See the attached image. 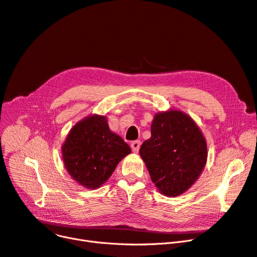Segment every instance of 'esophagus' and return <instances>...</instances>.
<instances>
[{"mask_svg": "<svg viewBox=\"0 0 257 257\" xmlns=\"http://www.w3.org/2000/svg\"><path fill=\"white\" fill-rule=\"evenodd\" d=\"M140 147H141V142L140 141H133L131 143V149H132V151L135 152V153L139 152Z\"/></svg>", "mask_w": 257, "mask_h": 257, "instance_id": "esophagus-1", "label": "esophagus"}]
</instances>
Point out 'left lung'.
I'll return each mask as SVG.
<instances>
[{
	"label": "left lung",
	"mask_w": 257,
	"mask_h": 257,
	"mask_svg": "<svg viewBox=\"0 0 257 257\" xmlns=\"http://www.w3.org/2000/svg\"><path fill=\"white\" fill-rule=\"evenodd\" d=\"M140 154L154 185L167 196L190 188L207 161V144L194 120L178 110L160 112L151 124V138Z\"/></svg>",
	"instance_id": "8db88e82"
}]
</instances>
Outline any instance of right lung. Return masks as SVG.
I'll return each instance as SVG.
<instances>
[{
	"label": "right lung",
	"mask_w": 257,
	"mask_h": 257,
	"mask_svg": "<svg viewBox=\"0 0 257 257\" xmlns=\"http://www.w3.org/2000/svg\"><path fill=\"white\" fill-rule=\"evenodd\" d=\"M62 152L68 173L77 183L95 189L108 180L131 149L110 131L105 116L92 115L71 129Z\"/></svg>",
	"instance_id": "1"
}]
</instances>
